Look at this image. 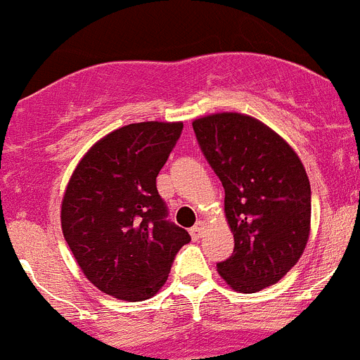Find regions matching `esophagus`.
<instances>
[{"instance_id":"1","label":"esophagus","mask_w":360,"mask_h":360,"mask_svg":"<svg viewBox=\"0 0 360 360\" xmlns=\"http://www.w3.org/2000/svg\"><path fill=\"white\" fill-rule=\"evenodd\" d=\"M203 231H205V224H203V221H196L195 227L191 229V236H193V240H200Z\"/></svg>"}]
</instances>
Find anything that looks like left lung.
<instances>
[{
	"label": "left lung",
	"instance_id": "left-lung-1",
	"mask_svg": "<svg viewBox=\"0 0 360 360\" xmlns=\"http://www.w3.org/2000/svg\"><path fill=\"white\" fill-rule=\"evenodd\" d=\"M203 155L225 189L234 252L218 263L229 287L254 294L299 262L310 236V182L303 162L262 120L224 111L193 120Z\"/></svg>",
	"mask_w": 360,
	"mask_h": 360
}]
</instances>
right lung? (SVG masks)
I'll list each match as a JSON object with an SVG mask.
<instances>
[{"mask_svg":"<svg viewBox=\"0 0 360 360\" xmlns=\"http://www.w3.org/2000/svg\"><path fill=\"white\" fill-rule=\"evenodd\" d=\"M184 122H136L95 142L70 176L61 227L82 274L104 294L144 301L157 294L191 236L165 219L157 176Z\"/></svg>","mask_w":360,"mask_h":360,"instance_id":"add662e5","label":"right lung"}]
</instances>
